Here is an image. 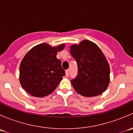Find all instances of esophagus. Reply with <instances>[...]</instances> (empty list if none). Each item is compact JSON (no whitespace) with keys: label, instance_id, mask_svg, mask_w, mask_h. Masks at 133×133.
I'll use <instances>...</instances> for the list:
<instances>
[{"label":"esophagus","instance_id":"1","mask_svg":"<svg viewBox=\"0 0 133 133\" xmlns=\"http://www.w3.org/2000/svg\"><path fill=\"white\" fill-rule=\"evenodd\" d=\"M69 69H67V70L65 71V75H66V76H69Z\"/></svg>","mask_w":133,"mask_h":133}]
</instances>
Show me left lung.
<instances>
[{"instance_id":"1","label":"left lung","mask_w":133,"mask_h":133,"mask_svg":"<svg viewBox=\"0 0 133 133\" xmlns=\"http://www.w3.org/2000/svg\"><path fill=\"white\" fill-rule=\"evenodd\" d=\"M69 51L78 68V75L71 81L76 92L86 97L101 95L109 84L110 68L100 48L84 40L71 45Z\"/></svg>"}]
</instances>
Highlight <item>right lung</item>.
I'll return each instance as SVG.
<instances>
[{
    "label": "right lung",
    "mask_w": 133,
    "mask_h": 133,
    "mask_svg": "<svg viewBox=\"0 0 133 133\" xmlns=\"http://www.w3.org/2000/svg\"><path fill=\"white\" fill-rule=\"evenodd\" d=\"M64 48V44L52 47L42 43L26 53L19 69L20 82L25 92L42 98L54 91L65 75L61 61L57 58L58 51Z\"/></svg>",
    "instance_id": "obj_1"
}]
</instances>
